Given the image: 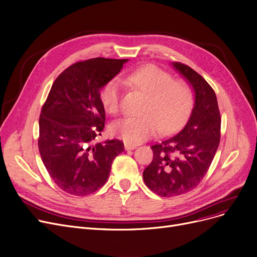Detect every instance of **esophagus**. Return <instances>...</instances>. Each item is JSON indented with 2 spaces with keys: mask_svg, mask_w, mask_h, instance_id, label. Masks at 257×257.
<instances>
[{
  "mask_svg": "<svg viewBox=\"0 0 257 257\" xmlns=\"http://www.w3.org/2000/svg\"><path fill=\"white\" fill-rule=\"evenodd\" d=\"M136 148H137V145L125 143V150H133V149H136Z\"/></svg>",
  "mask_w": 257,
  "mask_h": 257,
  "instance_id": "obj_1",
  "label": "esophagus"
}]
</instances>
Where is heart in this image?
Here are the masks:
<instances>
[{
  "label": "heart",
  "instance_id": "b5f03b06",
  "mask_svg": "<svg viewBox=\"0 0 257 257\" xmlns=\"http://www.w3.org/2000/svg\"><path fill=\"white\" fill-rule=\"evenodd\" d=\"M128 82L148 95L144 114L127 116L112 126V133L129 144H138L156 135L161 129L169 133L180 127L191 112L193 96L189 86L153 65L141 67L128 76ZM120 83L108 81L99 91V101L106 112L119 109Z\"/></svg>",
  "mask_w": 257,
  "mask_h": 257
}]
</instances>
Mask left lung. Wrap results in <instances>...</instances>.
I'll return each mask as SVG.
<instances>
[{
	"mask_svg": "<svg viewBox=\"0 0 257 257\" xmlns=\"http://www.w3.org/2000/svg\"><path fill=\"white\" fill-rule=\"evenodd\" d=\"M194 91V106L185 127L151 146L153 160L143 172L147 187L164 197L187 193L206 175L220 140V113L215 92L190 67L172 63Z\"/></svg>",
	"mask_w": 257,
	"mask_h": 257,
	"instance_id": "8db88e82",
	"label": "left lung"
}]
</instances>
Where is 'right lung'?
<instances>
[{"label": "right lung", "mask_w": 257, "mask_h": 257, "mask_svg": "<svg viewBox=\"0 0 257 257\" xmlns=\"http://www.w3.org/2000/svg\"><path fill=\"white\" fill-rule=\"evenodd\" d=\"M126 62L104 58L77 62L52 84L41 111L38 145L44 166L66 193L84 196L102 188L113 160L124 151L118 140L93 142L106 119L99 91Z\"/></svg>", "instance_id": "right-lung-1"}]
</instances>
